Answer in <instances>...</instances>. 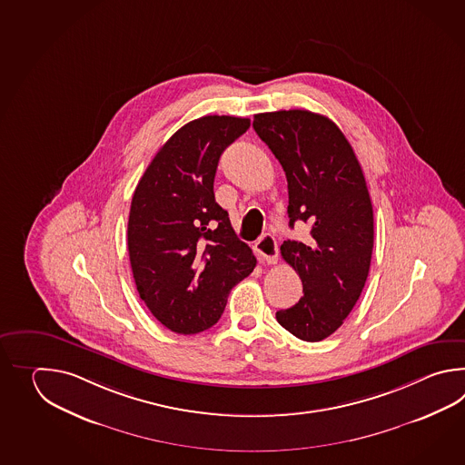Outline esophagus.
<instances>
[{
    "mask_svg": "<svg viewBox=\"0 0 465 465\" xmlns=\"http://www.w3.org/2000/svg\"><path fill=\"white\" fill-rule=\"evenodd\" d=\"M257 257L264 264H274L277 261V242L272 234H264L262 239L256 242Z\"/></svg>",
    "mask_w": 465,
    "mask_h": 465,
    "instance_id": "obj_1",
    "label": "esophagus"
}]
</instances>
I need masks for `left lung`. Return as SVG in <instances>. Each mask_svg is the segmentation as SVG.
I'll return each instance as SVG.
<instances>
[{
    "label": "left lung",
    "mask_w": 465,
    "mask_h": 465,
    "mask_svg": "<svg viewBox=\"0 0 465 465\" xmlns=\"http://www.w3.org/2000/svg\"><path fill=\"white\" fill-rule=\"evenodd\" d=\"M252 126L286 173L289 226H311L309 241L281 246L304 296L277 311V322L301 341L319 342L342 326L366 284L374 247L366 178L342 131L322 114L261 113Z\"/></svg>",
    "instance_id": "left-lung-1"
}]
</instances>
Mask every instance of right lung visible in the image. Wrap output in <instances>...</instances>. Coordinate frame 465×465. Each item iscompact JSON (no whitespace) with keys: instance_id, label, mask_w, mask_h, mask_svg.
Segmentation results:
<instances>
[{"instance_id":"add662e5","label":"right lung","mask_w":465,"mask_h":465,"mask_svg":"<svg viewBox=\"0 0 465 465\" xmlns=\"http://www.w3.org/2000/svg\"><path fill=\"white\" fill-rule=\"evenodd\" d=\"M247 118L203 116L178 129L134 189L128 251L139 297L169 331L198 334L223 316L231 289L256 267L214 198L223 151Z\"/></svg>"}]
</instances>
